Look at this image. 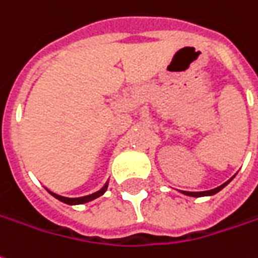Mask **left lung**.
<instances>
[{
	"instance_id": "8db88e82",
	"label": "left lung",
	"mask_w": 258,
	"mask_h": 258,
	"mask_svg": "<svg viewBox=\"0 0 258 258\" xmlns=\"http://www.w3.org/2000/svg\"><path fill=\"white\" fill-rule=\"evenodd\" d=\"M233 178H234V176H232V178H230L229 180H226L223 185H220V186H217V188H215V189H210V190H203V192H188V190H179V192H180V194H183V195H186V196H194V198H202V196L216 195L217 192H220L222 189L225 188L226 185H227V183H229V182H230Z\"/></svg>"
}]
</instances>
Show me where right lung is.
I'll use <instances>...</instances> for the list:
<instances>
[{
  "label": "right lung",
  "instance_id": "1",
  "mask_svg": "<svg viewBox=\"0 0 258 258\" xmlns=\"http://www.w3.org/2000/svg\"><path fill=\"white\" fill-rule=\"evenodd\" d=\"M107 188H108V182H106V183H104V186L100 189V190H97V192H93V194H90V195H86V196H79V198H68V196L57 195V194H55V192L49 190L48 188H46V190H48L49 194L53 196V198H56L57 201H60V202L63 203H68V205H83V203H87V202H90V201H94V199L100 198V196L106 192Z\"/></svg>",
  "mask_w": 258,
  "mask_h": 258
}]
</instances>
